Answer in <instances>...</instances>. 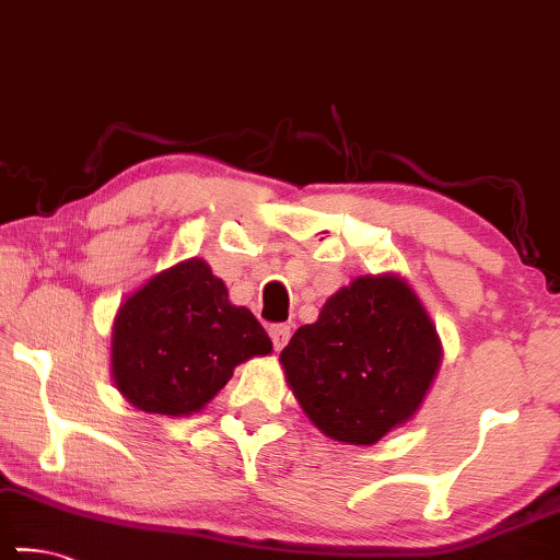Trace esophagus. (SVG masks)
Segmentation results:
<instances>
[{"label":"esophagus","instance_id":"1","mask_svg":"<svg viewBox=\"0 0 560 560\" xmlns=\"http://www.w3.org/2000/svg\"><path fill=\"white\" fill-rule=\"evenodd\" d=\"M270 338L278 351L280 348H285V343L290 340V326H285V323H275V326H270Z\"/></svg>","mask_w":560,"mask_h":560}]
</instances>
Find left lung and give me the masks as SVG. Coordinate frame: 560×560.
Returning <instances> with one entry per match:
<instances>
[{
	"mask_svg": "<svg viewBox=\"0 0 560 560\" xmlns=\"http://www.w3.org/2000/svg\"><path fill=\"white\" fill-rule=\"evenodd\" d=\"M440 338L407 282L355 278L282 348L300 407L330 440L374 444L419 409L440 366Z\"/></svg>",
	"mask_w": 560,
	"mask_h": 560,
	"instance_id": "left-lung-1",
	"label": "left lung"
}]
</instances>
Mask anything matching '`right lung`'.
<instances>
[{"instance_id":"right-lung-1","label":"right lung","mask_w":560,"mask_h":560,"mask_svg":"<svg viewBox=\"0 0 560 560\" xmlns=\"http://www.w3.org/2000/svg\"><path fill=\"white\" fill-rule=\"evenodd\" d=\"M272 351L260 320L226 300L205 260L159 272L120 305L113 378L133 407L182 417L199 411L237 363Z\"/></svg>"}]
</instances>
